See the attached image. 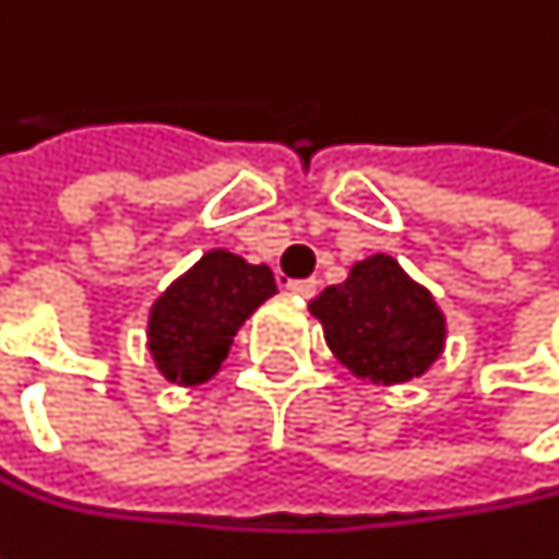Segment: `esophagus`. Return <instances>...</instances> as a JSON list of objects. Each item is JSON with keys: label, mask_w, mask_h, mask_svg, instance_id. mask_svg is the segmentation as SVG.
Listing matches in <instances>:
<instances>
[{"label": "esophagus", "mask_w": 559, "mask_h": 559, "mask_svg": "<svg viewBox=\"0 0 559 559\" xmlns=\"http://www.w3.org/2000/svg\"><path fill=\"white\" fill-rule=\"evenodd\" d=\"M287 290H290V294H297V297H313V294H317V278L287 281Z\"/></svg>", "instance_id": "obj_1"}]
</instances>
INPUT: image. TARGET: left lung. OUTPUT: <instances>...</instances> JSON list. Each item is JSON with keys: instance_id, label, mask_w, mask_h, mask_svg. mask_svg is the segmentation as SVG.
<instances>
[{"instance_id": "obj_1", "label": "left lung", "mask_w": 559, "mask_h": 559, "mask_svg": "<svg viewBox=\"0 0 559 559\" xmlns=\"http://www.w3.org/2000/svg\"><path fill=\"white\" fill-rule=\"evenodd\" d=\"M310 313L323 323L333 356L376 385L424 376L447 340V320L430 290L382 252L356 262L349 278L310 300Z\"/></svg>"}]
</instances>
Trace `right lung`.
I'll list each match as a JSON object with an SVG mask.
<instances>
[{
  "instance_id": "right-lung-1",
  "label": "right lung",
  "mask_w": 559,
  "mask_h": 559,
  "mask_svg": "<svg viewBox=\"0 0 559 559\" xmlns=\"http://www.w3.org/2000/svg\"><path fill=\"white\" fill-rule=\"evenodd\" d=\"M278 290L269 265L226 249L206 252L170 284L148 313V353L174 385L210 382L239 326Z\"/></svg>"
}]
</instances>
